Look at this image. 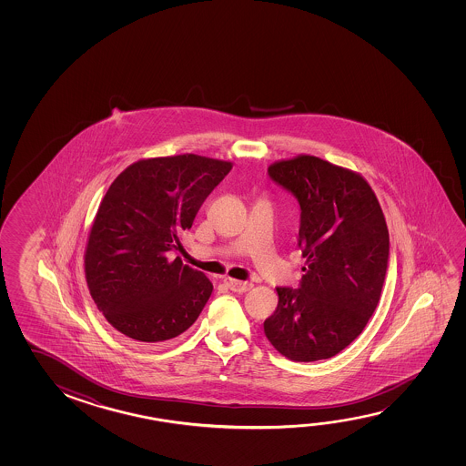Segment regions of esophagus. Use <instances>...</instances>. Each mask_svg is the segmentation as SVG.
Masks as SVG:
<instances>
[{
	"label": "esophagus",
	"mask_w": 466,
	"mask_h": 466,
	"mask_svg": "<svg viewBox=\"0 0 466 466\" xmlns=\"http://www.w3.org/2000/svg\"><path fill=\"white\" fill-rule=\"evenodd\" d=\"M226 284H228V288L230 290H234V292H247V290L252 289V282L248 281H237V279H232V278H226Z\"/></svg>",
	"instance_id": "esophagus-1"
}]
</instances>
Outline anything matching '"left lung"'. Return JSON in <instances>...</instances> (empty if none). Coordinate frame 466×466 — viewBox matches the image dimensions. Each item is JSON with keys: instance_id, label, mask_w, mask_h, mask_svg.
<instances>
[{"instance_id": "8db88e82", "label": "left lung", "mask_w": 466, "mask_h": 466, "mask_svg": "<svg viewBox=\"0 0 466 466\" xmlns=\"http://www.w3.org/2000/svg\"><path fill=\"white\" fill-rule=\"evenodd\" d=\"M268 176L298 198L306 275L299 289L276 288L265 335L290 360L333 358L379 304L390 253L385 216L364 177L329 160L304 154L271 164Z\"/></svg>"}]
</instances>
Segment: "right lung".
<instances>
[{"instance_id":"right-lung-1","label":"right lung","mask_w":466,"mask_h":466,"mask_svg":"<svg viewBox=\"0 0 466 466\" xmlns=\"http://www.w3.org/2000/svg\"><path fill=\"white\" fill-rule=\"evenodd\" d=\"M232 168L197 154L137 160L110 185L86 247V281L108 323L139 346L182 335L213 292L178 250L203 201Z\"/></svg>"}]
</instances>
